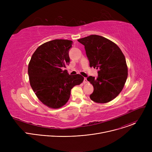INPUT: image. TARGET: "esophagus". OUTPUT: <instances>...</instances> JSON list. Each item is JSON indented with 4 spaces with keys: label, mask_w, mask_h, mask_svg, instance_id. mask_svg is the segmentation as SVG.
Listing matches in <instances>:
<instances>
[{
    "label": "esophagus",
    "mask_w": 152,
    "mask_h": 152,
    "mask_svg": "<svg viewBox=\"0 0 152 152\" xmlns=\"http://www.w3.org/2000/svg\"><path fill=\"white\" fill-rule=\"evenodd\" d=\"M87 82H88L87 79H86V77H84V79H83V83H86Z\"/></svg>",
    "instance_id": "1"
}]
</instances>
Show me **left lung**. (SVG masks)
Segmentation results:
<instances>
[{
    "label": "left lung",
    "mask_w": 152,
    "mask_h": 152,
    "mask_svg": "<svg viewBox=\"0 0 152 152\" xmlns=\"http://www.w3.org/2000/svg\"><path fill=\"white\" fill-rule=\"evenodd\" d=\"M84 45L90 67L98 69V76L87 77L93 86L90 99L105 103L114 99L122 91L127 77L124 55L119 47L103 37L91 35L77 39Z\"/></svg>",
    "instance_id": "left-lung-1"
}]
</instances>
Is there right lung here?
Masks as SVG:
<instances>
[{
    "instance_id": "right-lung-1",
    "label": "right lung",
    "mask_w": 152,
    "mask_h": 152,
    "mask_svg": "<svg viewBox=\"0 0 152 152\" xmlns=\"http://www.w3.org/2000/svg\"><path fill=\"white\" fill-rule=\"evenodd\" d=\"M73 41L58 39L39 46L28 65L31 87L38 99L49 107L57 109L66 104L71 90L83 80L80 75H70L63 70L70 63Z\"/></svg>"
}]
</instances>
